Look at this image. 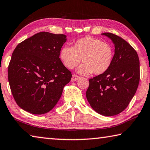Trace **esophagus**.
Returning <instances> with one entry per match:
<instances>
[{
	"instance_id": "1",
	"label": "esophagus",
	"mask_w": 150,
	"mask_h": 150,
	"mask_svg": "<svg viewBox=\"0 0 150 150\" xmlns=\"http://www.w3.org/2000/svg\"><path fill=\"white\" fill-rule=\"evenodd\" d=\"M79 78H80L79 76H78L77 75H75V74H73V76H72V78H71V81H77V79H79Z\"/></svg>"
}]
</instances>
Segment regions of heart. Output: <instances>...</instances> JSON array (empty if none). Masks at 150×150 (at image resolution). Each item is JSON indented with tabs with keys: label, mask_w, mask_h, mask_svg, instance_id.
Wrapping results in <instances>:
<instances>
[{
	"label": "heart",
	"mask_w": 150,
	"mask_h": 150,
	"mask_svg": "<svg viewBox=\"0 0 150 150\" xmlns=\"http://www.w3.org/2000/svg\"><path fill=\"white\" fill-rule=\"evenodd\" d=\"M114 50L112 45L99 39L87 36L74 42L72 47H63L59 57L63 64L73 69L83 63L77 70L81 74L101 75L109 69L114 59Z\"/></svg>",
	"instance_id": "obj_1"
}]
</instances>
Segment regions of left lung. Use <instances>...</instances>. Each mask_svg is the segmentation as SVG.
Here are the masks:
<instances>
[{"label":"left lung","instance_id":"8db88e82","mask_svg":"<svg viewBox=\"0 0 150 150\" xmlns=\"http://www.w3.org/2000/svg\"><path fill=\"white\" fill-rule=\"evenodd\" d=\"M102 34L115 44L113 62L107 71L90 79L86 96L94 110L110 116L125 110L135 95L139 81V61L136 51L126 40L112 33Z\"/></svg>","mask_w":150,"mask_h":150}]
</instances>
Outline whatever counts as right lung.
<instances>
[{
    "label": "right lung",
    "instance_id": "add662e5",
    "mask_svg": "<svg viewBox=\"0 0 150 150\" xmlns=\"http://www.w3.org/2000/svg\"><path fill=\"white\" fill-rule=\"evenodd\" d=\"M66 40L64 34L42 32L14 49L8 79L14 100L22 109L43 115L56 105L72 77L59 58Z\"/></svg>",
    "mask_w": 150,
    "mask_h": 150
}]
</instances>
